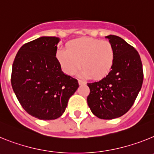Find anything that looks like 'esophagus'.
<instances>
[{
    "mask_svg": "<svg viewBox=\"0 0 154 154\" xmlns=\"http://www.w3.org/2000/svg\"><path fill=\"white\" fill-rule=\"evenodd\" d=\"M85 83H86V82L85 81L79 79V85H84V84H85Z\"/></svg>",
    "mask_w": 154,
    "mask_h": 154,
    "instance_id": "obj_1",
    "label": "esophagus"
}]
</instances>
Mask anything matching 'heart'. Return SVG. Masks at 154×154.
<instances>
[{
  "mask_svg": "<svg viewBox=\"0 0 154 154\" xmlns=\"http://www.w3.org/2000/svg\"><path fill=\"white\" fill-rule=\"evenodd\" d=\"M56 58L66 74H75L82 62V75L102 79L112 69L115 51L109 41L87 38L72 41L68 45L67 49L58 50Z\"/></svg>",
  "mask_w": 154,
  "mask_h": 154,
  "instance_id": "b5f03b06",
  "label": "heart"
}]
</instances>
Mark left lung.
I'll return each instance as SVG.
<instances>
[{
    "label": "left lung",
    "instance_id": "1",
    "mask_svg": "<svg viewBox=\"0 0 154 154\" xmlns=\"http://www.w3.org/2000/svg\"><path fill=\"white\" fill-rule=\"evenodd\" d=\"M114 47L112 68L101 80L87 83L90 93L87 103L99 119H112L124 115L140 91L143 72L138 51L116 35L106 37Z\"/></svg>",
    "mask_w": 154,
    "mask_h": 154
}]
</instances>
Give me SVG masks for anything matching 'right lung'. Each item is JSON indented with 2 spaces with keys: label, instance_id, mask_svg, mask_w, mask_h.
<instances>
[{
  "label": "right lung",
  "instance_id": "1",
  "mask_svg": "<svg viewBox=\"0 0 154 154\" xmlns=\"http://www.w3.org/2000/svg\"><path fill=\"white\" fill-rule=\"evenodd\" d=\"M59 41L43 36L24 44L12 65L11 85L19 103L28 114L43 120L60 117L79 88L77 79L65 75L57 59Z\"/></svg>",
  "mask_w": 154,
  "mask_h": 154
}]
</instances>
